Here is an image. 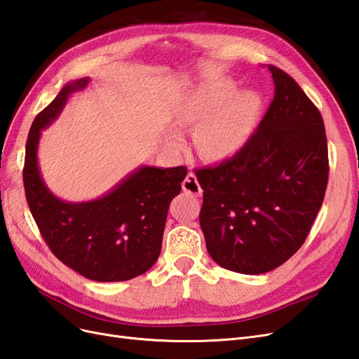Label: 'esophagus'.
Segmentation results:
<instances>
[{
	"label": "esophagus",
	"mask_w": 359,
	"mask_h": 359,
	"mask_svg": "<svg viewBox=\"0 0 359 359\" xmlns=\"http://www.w3.org/2000/svg\"><path fill=\"white\" fill-rule=\"evenodd\" d=\"M182 190L189 193V194H191V196H201V194H202L201 184H199L196 175H194L193 172H189L186 180L182 181Z\"/></svg>",
	"instance_id": "esophagus-1"
}]
</instances>
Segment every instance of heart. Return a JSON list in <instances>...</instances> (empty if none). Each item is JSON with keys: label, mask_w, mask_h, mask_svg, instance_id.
<instances>
[{"label": "heart", "mask_w": 359, "mask_h": 359, "mask_svg": "<svg viewBox=\"0 0 359 359\" xmlns=\"http://www.w3.org/2000/svg\"><path fill=\"white\" fill-rule=\"evenodd\" d=\"M235 83L222 79L189 94L178 107L181 127L198 124L194 145L203 158L224 160L236 154L253 135L262 100L256 91L243 90L235 95ZM173 148L182 147V137L173 132L168 137Z\"/></svg>", "instance_id": "1"}]
</instances>
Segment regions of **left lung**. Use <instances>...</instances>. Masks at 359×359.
<instances>
[{
	"instance_id": "1",
	"label": "left lung",
	"mask_w": 359,
	"mask_h": 359,
	"mask_svg": "<svg viewBox=\"0 0 359 359\" xmlns=\"http://www.w3.org/2000/svg\"><path fill=\"white\" fill-rule=\"evenodd\" d=\"M274 99L238 153L196 169L201 227L210 256L241 274H264L295 255L320 210L330 163L323 119L295 79L268 66Z\"/></svg>"
}]
</instances>
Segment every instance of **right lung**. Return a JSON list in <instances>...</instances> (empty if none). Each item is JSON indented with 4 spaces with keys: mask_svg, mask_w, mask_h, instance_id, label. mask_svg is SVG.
Segmentation results:
<instances>
[{
    "mask_svg": "<svg viewBox=\"0 0 359 359\" xmlns=\"http://www.w3.org/2000/svg\"><path fill=\"white\" fill-rule=\"evenodd\" d=\"M86 83L88 78H82L62 86L32 123L25 148V196L43 240L64 265L90 280L124 281L147 273L158 259L169 203L180 194L187 168L142 166L91 202L53 196L39 170V139L69 95Z\"/></svg>",
    "mask_w": 359,
    "mask_h": 359,
    "instance_id": "right-lung-1",
    "label": "right lung"
}]
</instances>
